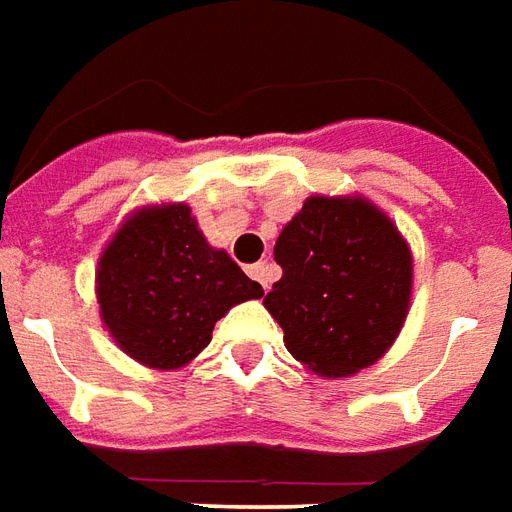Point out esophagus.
<instances>
[{
	"instance_id": "obj_1",
	"label": "esophagus",
	"mask_w": 512,
	"mask_h": 512,
	"mask_svg": "<svg viewBox=\"0 0 512 512\" xmlns=\"http://www.w3.org/2000/svg\"><path fill=\"white\" fill-rule=\"evenodd\" d=\"M248 275L253 278V281H259L264 292H267V289H270V284H273V278H275V267H273V264H267V262H256V264H250V267H248Z\"/></svg>"
}]
</instances>
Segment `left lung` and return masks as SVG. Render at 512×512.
Here are the masks:
<instances>
[{
    "label": "left lung",
    "mask_w": 512,
    "mask_h": 512,
    "mask_svg": "<svg viewBox=\"0 0 512 512\" xmlns=\"http://www.w3.org/2000/svg\"><path fill=\"white\" fill-rule=\"evenodd\" d=\"M273 253L284 275L264 306L300 364L347 378L394 344L408 317L413 259L378 206L358 195H311Z\"/></svg>",
    "instance_id": "obj_1"
}]
</instances>
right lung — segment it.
<instances>
[{
  "mask_svg": "<svg viewBox=\"0 0 512 512\" xmlns=\"http://www.w3.org/2000/svg\"><path fill=\"white\" fill-rule=\"evenodd\" d=\"M262 295V284L206 242L187 204L137 209L96 270L104 328L123 353L151 369L190 364L228 308Z\"/></svg>",
  "mask_w": 512,
  "mask_h": 512,
  "instance_id": "1",
  "label": "right lung"
}]
</instances>
